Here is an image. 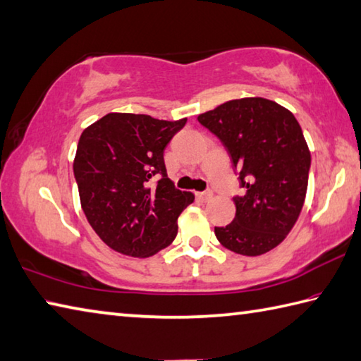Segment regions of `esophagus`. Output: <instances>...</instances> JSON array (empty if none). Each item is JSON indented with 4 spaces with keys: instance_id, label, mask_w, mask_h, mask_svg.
I'll return each mask as SVG.
<instances>
[{
    "instance_id": "34e87169",
    "label": "esophagus",
    "mask_w": 361,
    "mask_h": 361,
    "mask_svg": "<svg viewBox=\"0 0 361 361\" xmlns=\"http://www.w3.org/2000/svg\"><path fill=\"white\" fill-rule=\"evenodd\" d=\"M197 197L202 200H209L213 197V192L212 191H205V192H197Z\"/></svg>"
}]
</instances>
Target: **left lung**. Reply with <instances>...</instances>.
<instances>
[{"label":"left lung","mask_w":361,"mask_h":361,"mask_svg":"<svg viewBox=\"0 0 361 361\" xmlns=\"http://www.w3.org/2000/svg\"><path fill=\"white\" fill-rule=\"evenodd\" d=\"M197 120L226 147L245 188L233 197V221L214 227L216 238L241 255L271 251L292 231L306 197L311 153L297 118L274 101L243 97Z\"/></svg>","instance_id":"8db88e82"}]
</instances>
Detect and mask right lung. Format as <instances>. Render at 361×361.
<instances>
[{
  "instance_id": "right-lung-1",
  "label": "right lung",
  "mask_w": 361,
  "mask_h": 361,
  "mask_svg": "<svg viewBox=\"0 0 361 361\" xmlns=\"http://www.w3.org/2000/svg\"><path fill=\"white\" fill-rule=\"evenodd\" d=\"M185 124L186 118L107 114L82 133L74 159L82 209L114 251L145 259L175 240L176 219L194 194L173 186L164 149ZM153 176H160L156 187Z\"/></svg>"
}]
</instances>
